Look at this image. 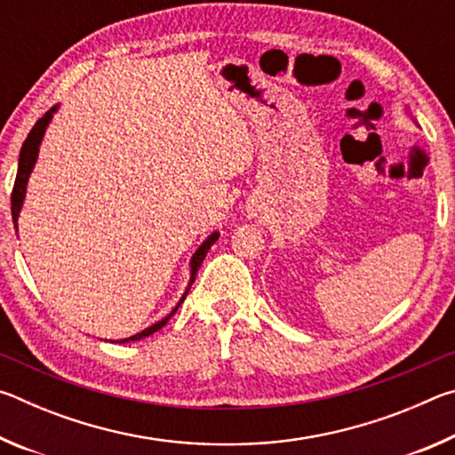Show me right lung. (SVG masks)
Here are the masks:
<instances>
[{
    "label": "right lung",
    "mask_w": 455,
    "mask_h": 455,
    "mask_svg": "<svg viewBox=\"0 0 455 455\" xmlns=\"http://www.w3.org/2000/svg\"><path fill=\"white\" fill-rule=\"evenodd\" d=\"M53 112H56V106H53L52 110L45 112L44 116L36 122L34 128L29 130V134H28V138H26L24 146H21V152H20V164H18V176H15L13 190H12V219H13V225H15V228H18L20 209H21V203H24V196H26L28 176H29V172H32V168H34V164H36L37 150H40V142H42V138H44L45 126H48V122H50V118H52V114H53ZM217 238H219V235H217V233L211 235L209 238H206V241H204L203 244L198 246V251L195 252V257H192V260H190V268H192V273H190V284L195 283V279H196V273H198V267L203 265V260H204V257H206V252H209L211 244H212L214 241H217ZM190 284H188V289H190ZM188 289H187V292H184V297L180 299V303L184 301V299H187V295H188ZM180 303L176 305V309H179ZM176 309H174L171 315H168V317H164L163 321H158L156 325H152V327H148V329H144L142 333H136V335L128 337V339H122L120 343H126V341H138V339L148 337V335H152V333H156L158 329H163V327L166 325L168 319H171L172 315L176 313Z\"/></svg>",
    "instance_id": "obj_1"
}]
</instances>
